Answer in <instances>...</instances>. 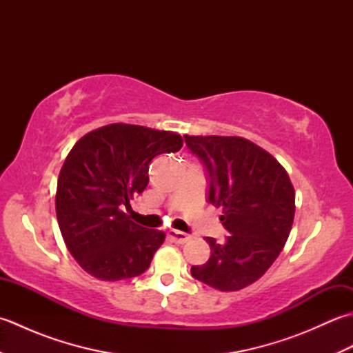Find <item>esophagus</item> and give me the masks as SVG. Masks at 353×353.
<instances>
[{
  "instance_id": "1",
  "label": "esophagus",
  "mask_w": 353,
  "mask_h": 353,
  "mask_svg": "<svg viewBox=\"0 0 353 353\" xmlns=\"http://www.w3.org/2000/svg\"><path fill=\"white\" fill-rule=\"evenodd\" d=\"M168 236L177 244H185L190 241V235H186L185 232H181V230H170Z\"/></svg>"
}]
</instances>
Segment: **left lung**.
Segmentation results:
<instances>
[{
	"label": "left lung",
	"mask_w": 353,
	"mask_h": 353,
	"mask_svg": "<svg viewBox=\"0 0 353 353\" xmlns=\"http://www.w3.org/2000/svg\"><path fill=\"white\" fill-rule=\"evenodd\" d=\"M185 142L205 165L208 201L223 208L230 234L224 244L206 238L211 256L191 274L215 290H243L272 267L288 239L296 211L288 172L249 139L185 134Z\"/></svg>",
	"instance_id": "obj_1"
}]
</instances>
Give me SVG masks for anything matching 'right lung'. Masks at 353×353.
<instances>
[{
  "instance_id": "right-lung-1",
  "label": "right lung",
  "mask_w": 353,
  "mask_h": 353,
  "mask_svg": "<svg viewBox=\"0 0 353 353\" xmlns=\"http://www.w3.org/2000/svg\"><path fill=\"white\" fill-rule=\"evenodd\" d=\"M182 145L179 133L115 123L71 148L57 179L56 214L66 247L86 273L114 282L150 267L165 234L133 223L121 209L145 190L154 157Z\"/></svg>"
}]
</instances>
